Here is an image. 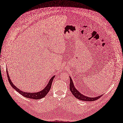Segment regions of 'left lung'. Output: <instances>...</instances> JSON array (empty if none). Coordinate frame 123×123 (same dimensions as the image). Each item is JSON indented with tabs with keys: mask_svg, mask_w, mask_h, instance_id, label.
I'll use <instances>...</instances> for the list:
<instances>
[{
	"mask_svg": "<svg viewBox=\"0 0 123 123\" xmlns=\"http://www.w3.org/2000/svg\"><path fill=\"white\" fill-rule=\"evenodd\" d=\"M70 90L71 92L72 93V94L75 96L76 98L82 101H94L97 100L100 98V97L102 96V95L98 96L97 97H94V98H92V97H89L86 96H84L83 94H81L77 89L75 88L74 86V83L73 82L72 80L71 77H70Z\"/></svg>",
	"mask_w": 123,
	"mask_h": 123,
	"instance_id": "obj_1",
	"label": "left lung"
}]
</instances>
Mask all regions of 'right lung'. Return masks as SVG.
I'll use <instances>...</instances> for the list:
<instances>
[{"label":"right lung","mask_w":123,"mask_h":123,"mask_svg":"<svg viewBox=\"0 0 123 123\" xmlns=\"http://www.w3.org/2000/svg\"><path fill=\"white\" fill-rule=\"evenodd\" d=\"M6 69H7V68H6ZM6 73H7L8 81H9L10 85L12 86V88H14L16 91H17L19 93V94H20L23 96L26 97V98L32 99H36V100L40 99L41 98H43L46 96V95L47 94V93L49 92V91L50 90L51 86V85H52V81L55 77V76H53V77L51 78L50 81H49L48 83L47 84V85L46 86L42 91H41L39 92H24L21 90H20V89H19L18 87H17L14 85V84L12 83V81L11 80L10 76H9V75H8V74L7 69H6Z\"/></svg>","instance_id":"obj_1"}]
</instances>
